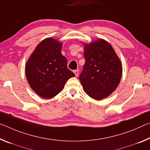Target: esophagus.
<instances>
[{"label": "esophagus", "mask_w": 150, "mask_h": 150, "mask_svg": "<svg viewBox=\"0 0 150 150\" xmlns=\"http://www.w3.org/2000/svg\"><path fill=\"white\" fill-rule=\"evenodd\" d=\"M73 72H74V73H75V75L76 77H77L78 75H79V70H78V69L75 70L74 71H73Z\"/></svg>", "instance_id": "1"}]
</instances>
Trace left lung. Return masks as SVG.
<instances>
[{"instance_id": "8db88e82", "label": "left lung", "mask_w": 150, "mask_h": 150, "mask_svg": "<svg viewBox=\"0 0 150 150\" xmlns=\"http://www.w3.org/2000/svg\"><path fill=\"white\" fill-rule=\"evenodd\" d=\"M83 45L85 63L79 76L81 84L90 97L101 100L110 96L120 84L122 64L105 40L98 39Z\"/></svg>"}]
</instances>
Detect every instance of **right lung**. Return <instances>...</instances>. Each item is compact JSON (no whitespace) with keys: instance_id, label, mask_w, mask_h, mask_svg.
<instances>
[{"instance_id":"right-lung-1","label":"right lung","mask_w":150,"mask_h":150,"mask_svg":"<svg viewBox=\"0 0 150 150\" xmlns=\"http://www.w3.org/2000/svg\"><path fill=\"white\" fill-rule=\"evenodd\" d=\"M63 43L46 38L36 47L27 60L25 75L31 89L44 99L53 98L75 74L67 68V60L61 54Z\"/></svg>"}]
</instances>
